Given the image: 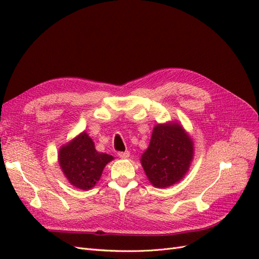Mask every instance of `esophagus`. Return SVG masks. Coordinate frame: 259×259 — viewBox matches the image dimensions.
Wrapping results in <instances>:
<instances>
[{
    "label": "esophagus",
    "mask_w": 259,
    "mask_h": 259,
    "mask_svg": "<svg viewBox=\"0 0 259 259\" xmlns=\"http://www.w3.org/2000/svg\"><path fill=\"white\" fill-rule=\"evenodd\" d=\"M117 155L120 156L121 159H127L130 156V152L128 151H124V152H119L117 153Z\"/></svg>",
    "instance_id": "obj_1"
}]
</instances>
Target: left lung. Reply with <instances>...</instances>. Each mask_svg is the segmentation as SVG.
Wrapping results in <instances>:
<instances>
[{"mask_svg": "<svg viewBox=\"0 0 259 259\" xmlns=\"http://www.w3.org/2000/svg\"><path fill=\"white\" fill-rule=\"evenodd\" d=\"M193 154L190 135L178 122L170 121L153 127L150 144L140 156V163L153 187L167 188L185 177Z\"/></svg>", "mask_w": 259, "mask_h": 259, "instance_id": "left-lung-1", "label": "left lung"}]
</instances>
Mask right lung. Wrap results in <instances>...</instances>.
<instances>
[{"label": "right lung", "instance_id": "right-lung-1", "mask_svg": "<svg viewBox=\"0 0 259 259\" xmlns=\"http://www.w3.org/2000/svg\"><path fill=\"white\" fill-rule=\"evenodd\" d=\"M114 158L98 152L95 144L86 132L61 146L58 151V163L68 182L81 190L95 187L105 166Z\"/></svg>", "mask_w": 259, "mask_h": 259}]
</instances>
